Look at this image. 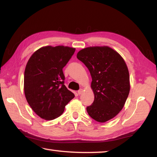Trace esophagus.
Returning <instances> with one entry per match:
<instances>
[{
	"label": "esophagus",
	"instance_id": "1",
	"mask_svg": "<svg viewBox=\"0 0 157 157\" xmlns=\"http://www.w3.org/2000/svg\"><path fill=\"white\" fill-rule=\"evenodd\" d=\"M78 94L79 95H80V94H82V93H83V90L82 89H80V90H79L78 91Z\"/></svg>",
	"mask_w": 157,
	"mask_h": 157
}]
</instances>
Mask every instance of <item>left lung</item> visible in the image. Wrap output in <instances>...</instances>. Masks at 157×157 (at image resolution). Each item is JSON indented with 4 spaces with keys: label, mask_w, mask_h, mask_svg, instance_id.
I'll return each mask as SVG.
<instances>
[{
    "label": "left lung",
    "mask_w": 157,
    "mask_h": 157,
    "mask_svg": "<svg viewBox=\"0 0 157 157\" xmlns=\"http://www.w3.org/2000/svg\"><path fill=\"white\" fill-rule=\"evenodd\" d=\"M77 58L87 67L92 77L94 100L86 110L95 121L104 123L121 111L129 93V75L124 60L108 46L81 50Z\"/></svg>",
    "instance_id": "8db88e82"
}]
</instances>
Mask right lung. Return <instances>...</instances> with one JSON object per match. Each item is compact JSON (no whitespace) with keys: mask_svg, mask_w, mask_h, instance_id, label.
<instances>
[{"mask_svg":"<svg viewBox=\"0 0 157 157\" xmlns=\"http://www.w3.org/2000/svg\"><path fill=\"white\" fill-rule=\"evenodd\" d=\"M75 51L68 46H44L28 61L24 73L25 98L33 111L42 119L57 118L75 97L64 85L63 71Z\"/></svg>","mask_w":157,"mask_h":157,"instance_id":"obj_1","label":"right lung"}]
</instances>
